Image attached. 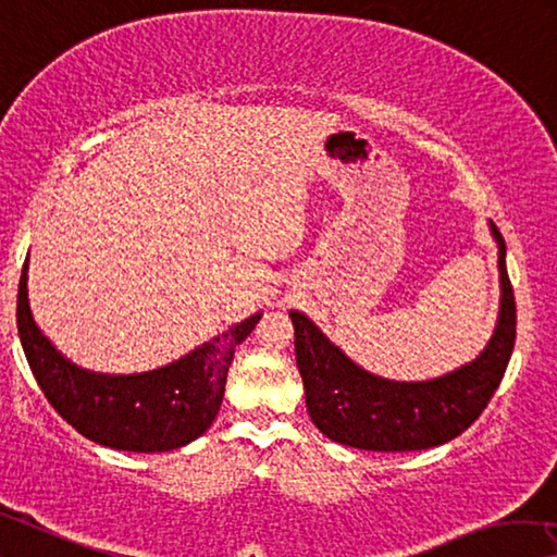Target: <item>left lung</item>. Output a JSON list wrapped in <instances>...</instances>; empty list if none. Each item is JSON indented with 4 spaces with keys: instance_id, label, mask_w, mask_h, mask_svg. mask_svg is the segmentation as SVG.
<instances>
[{
    "instance_id": "left-lung-1",
    "label": "left lung",
    "mask_w": 557,
    "mask_h": 557,
    "mask_svg": "<svg viewBox=\"0 0 557 557\" xmlns=\"http://www.w3.org/2000/svg\"><path fill=\"white\" fill-rule=\"evenodd\" d=\"M498 243L500 310L493 337L469 364L429 382H394L355 364L302 312L295 324V357L307 411L326 438L364 451H421L463 434L496 394L516 344V297L506 270V240Z\"/></svg>"
}]
</instances>
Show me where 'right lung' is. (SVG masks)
<instances>
[{
	"mask_svg": "<svg viewBox=\"0 0 557 557\" xmlns=\"http://www.w3.org/2000/svg\"><path fill=\"white\" fill-rule=\"evenodd\" d=\"M24 260L16 295V326L34 379L61 419L119 451H173L206 434L223 404L235 347L260 322V312L218 334L190 355L140 374H99L76 367L32 317Z\"/></svg>",
	"mask_w": 557,
	"mask_h": 557,
	"instance_id": "add662e5",
	"label": "right lung"
}]
</instances>
